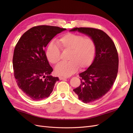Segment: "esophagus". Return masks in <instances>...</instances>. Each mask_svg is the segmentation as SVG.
<instances>
[{
  "label": "esophagus",
  "mask_w": 133,
  "mask_h": 133,
  "mask_svg": "<svg viewBox=\"0 0 133 133\" xmlns=\"http://www.w3.org/2000/svg\"><path fill=\"white\" fill-rule=\"evenodd\" d=\"M59 79H60V80H63V79H66V78H65V77H62V76H59Z\"/></svg>",
  "instance_id": "34e87169"
}]
</instances>
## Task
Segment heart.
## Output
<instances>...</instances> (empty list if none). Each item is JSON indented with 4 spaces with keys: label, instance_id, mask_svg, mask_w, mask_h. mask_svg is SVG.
Returning a JSON list of instances; mask_svg holds the SVG:
<instances>
[{
    "label": "heart",
    "instance_id": "1",
    "mask_svg": "<svg viewBox=\"0 0 133 133\" xmlns=\"http://www.w3.org/2000/svg\"><path fill=\"white\" fill-rule=\"evenodd\" d=\"M59 46L63 50L70 51L68 62H62L55 66V73L58 75L69 76L74 74L80 68L85 69L93 62L96 53L95 41L83 35L68 33L58 40ZM46 56L50 63H58L61 58L59 46L54 42L47 45Z\"/></svg>",
    "mask_w": 133,
    "mask_h": 133
}]
</instances>
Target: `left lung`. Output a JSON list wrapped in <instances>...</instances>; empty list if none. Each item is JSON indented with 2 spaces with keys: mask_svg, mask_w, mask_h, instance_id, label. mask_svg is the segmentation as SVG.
I'll use <instances>...</instances> for the list:
<instances>
[{
  "mask_svg": "<svg viewBox=\"0 0 133 133\" xmlns=\"http://www.w3.org/2000/svg\"><path fill=\"white\" fill-rule=\"evenodd\" d=\"M76 31L94 40L96 53L90 66L79 74L81 84L73 91L83 103L94 102L110 90L116 78L119 65L117 50L111 39L101 30L75 28L70 30Z\"/></svg>",
  "mask_w": 133,
  "mask_h": 133,
  "instance_id": "left-lung-1",
  "label": "left lung"
}]
</instances>
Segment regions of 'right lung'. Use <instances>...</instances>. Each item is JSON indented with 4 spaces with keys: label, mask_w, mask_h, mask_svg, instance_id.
Returning <instances> with one entry per match:
<instances>
[{
    "label": "right lung",
    "mask_w": 133,
    "mask_h": 133,
    "mask_svg": "<svg viewBox=\"0 0 133 133\" xmlns=\"http://www.w3.org/2000/svg\"><path fill=\"white\" fill-rule=\"evenodd\" d=\"M65 30L49 25L33 27L23 34L15 47L13 66L16 82L32 100L48 98L59 80L50 75L53 68L44 49L56 35Z\"/></svg>",
    "instance_id": "obj_1"
}]
</instances>
